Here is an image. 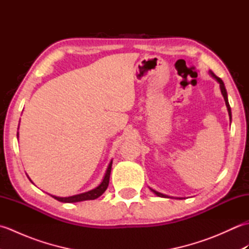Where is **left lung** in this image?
<instances>
[{
    "mask_svg": "<svg viewBox=\"0 0 249 249\" xmlns=\"http://www.w3.org/2000/svg\"><path fill=\"white\" fill-rule=\"evenodd\" d=\"M210 73H211V76H212L213 78H215L216 80H217V82L219 83L220 91H221V94H223V96H224L225 103H226V106H227V109H228V113H229V116H230V121H231V108H230V105H229V102H228V95H227V91H226L225 84H224L223 80H221V79H220V78H218V77L216 76V75H214V73H213L212 71H210ZM150 189H151L152 192L154 193L156 196H158V197H162V198H170V197H169V196H166V195H163V194L158 193V192H156V190H154V189H152V188H150Z\"/></svg>",
    "mask_w": 249,
    "mask_h": 249,
    "instance_id": "8db88e82",
    "label": "left lung"
}]
</instances>
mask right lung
Listing matches in <instances>:
<instances>
[{
  "mask_svg": "<svg viewBox=\"0 0 249 249\" xmlns=\"http://www.w3.org/2000/svg\"><path fill=\"white\" fill-rule=\"evenodd\" d=\"M18 136V134H17ZM111 167H112V160L110 161L109 166L107 168V171L105 173V177L103 178L102 183H100L96 188H94L89 192L83 193V194H79L71 196V197H56V196H52L54 199L57 201H61V202H67V203H72V202H80V201H86V200H94L98 197H100L107 189L108 185H109V178H110V173H111Z\"/></svg>",
  "mask_w": 249,
  "mask_h": 249,
  "instance_id": "right-lung-1",
  "label": "right lung"
}]
</instances>
